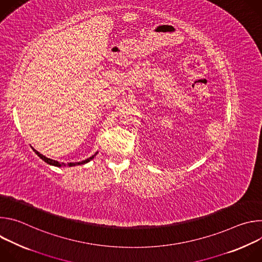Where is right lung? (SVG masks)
<instances>
[{"mask_svg": "<svg viewBox=\"0 0 262 262\" xmlns=\"http://www.w3.org/2000/svg\"><path fill=\"white\" fill-rule=\"evenodd\" d=\"M32 149H33V151L38 156L42 161H45L46 163H48L49 165H51V166H55V167H65L66 166V164H64V163H59V162H57V161H54V160H52V159H49V158H47V157H45V156H42L41 154H39L38 151L36 150V149H34L33 147H32ZM98 152H95L92 157H90L89 159H87V160H85V161H82V162H78V163H68L67 164V166L68 167H73V166H78V165H84V164H87L88 162H90L91 160H93L94 159V157L97 155Z\"/></svg>", "mask_w": 262, "mask_h": 262, "instance_id": "add662e5", "label": "right lung"}]
</instances>
